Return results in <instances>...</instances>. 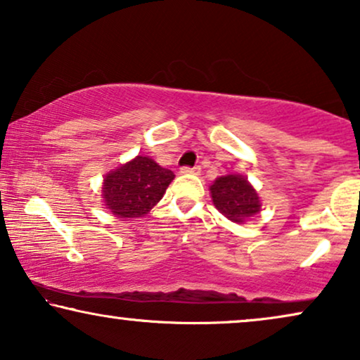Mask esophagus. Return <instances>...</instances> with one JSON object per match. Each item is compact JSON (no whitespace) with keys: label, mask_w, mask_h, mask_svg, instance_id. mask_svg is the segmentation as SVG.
<instances>
[{"label":"esophagus","mask_w":360,"mask_h":360,"mask_svg":"<svg viewBox=\"0 0 360 360\" xmlns=\"http://www.w3.org/2000/svg\"><path fill=\"white\" fill-rule=\"evenodd\" d=\"M181 172H183V174H199L200 166H194V167L184 166V167H181Z\"/></svg>","instance_id":"obj_1"}]
</instances>
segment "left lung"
Segmentation results:
<instances>
[{
  "label": "left lung",
  "instance_id": "left-lung-1",
  "mask_svg": "<svg viewBox=\"0 0 360 360\" xmlns=\"http://www.w3.org/2000/svg\"><path fill=\"white\" fill-rule=\"evenodd\" d=\"M210 195L219 212L237 224L245 222L262 209L257 191L240 174L217 177L210 186Z\"/></svg>",
  "mask_w": 360,
  "mask_h": 360
}]
</instances>
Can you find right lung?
I'll list each match as a JSON object with an SVG mask.
<instances>
[{
  "label": "right lung",
  "mask_w": 360,
  "mask_h": 360,
  "mask_svg": "<svg viewBox=\"0 0 360 360\" xmlns=\"http://www.w3.org/2000/svg\"><path fill=\"white\" fill-rule=\"evenodd\" d=\"M174 172L148 156H136L103 177L102 198L120 219L143 217L160 202Z\"/></svg>",
  "instance_id": "obj_1"
}]
</instances>
